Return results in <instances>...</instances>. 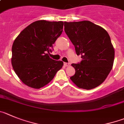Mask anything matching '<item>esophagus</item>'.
Segmentation results:
<instances>
[{
    "label": "esophagus",
    "instance_id": "34e87169",
    "mask_svg": "<svg viewBox=\"0 0 124 124\" xmlns=\"http://www.w3.org/2000/svg\"><path fill=\"white\" fill-rule=\"evenodd\" d=\"M64 65L65 66H70V63H64Z\"/></svg>",
    "mask_w": 124,
    "mask_h": 124
}]
</instances>
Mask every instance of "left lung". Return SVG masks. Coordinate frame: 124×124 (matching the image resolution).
<instances>
[{
  "mask_svg": "<svg viewBox=\"0 0 124 124\" xmlns=\"http://www.w3.org/2000/svg\"><path fill=\"white\" fill-rule=\"evenodd\" d=\"M64 31L82 61L71 64L76 70L70 79L76 85L90 90L105 80L114 63V48L108 32L89 21L64 22Z\"/></svg>",
  "mask_w": 124,
  "mask_h": 124,
  "instance_id": "obj_1",
  "label": "left lung"
}]
</instances>
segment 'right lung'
Instances as JSON below:
<instances>
[{
	"mask_svg": "<svg viewBox=\"0 0 124 124\" xmlns=\"http://www.w3.org/2000/svg\"><path fill=\"white\" fill-rule=\"evenodd\" d=\"M63 21H36L24 29L12 45V64L25 85L39 89L54 78L63 66L49 56L51 48L63 32Z\"/></svg>",
	"mask_w": 124,
	"mask_h": 124,
	"instance_id": "obj_1",
	"label": "right lung"
}]
</instances>
